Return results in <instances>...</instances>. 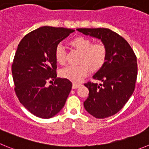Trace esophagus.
Instances as JSON below:
<instances>
[{"label":"esophagus","instance_id":"esophagus-1","mask_svg":"<svg viewBox=\"0 0 149 149\" xmlns=\"http://www.w3.org/2000/svg\"><path fill=\"white\" fill-rule=\"evenodd\" d=\"M80 85H81L80 84H77V83H73V86H72V88H73V89H76V88H79Z\"/></svg>","mask_w":149,"mask_h":149}]
</instances>
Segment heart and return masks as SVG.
Masks as SVG:
<instances>
[{"label":"heart","instance_id":"heart-1","mask_svg":"<svg viewBox=\"0 0 149 149\" xmlns=\"http://www.w3.org/2000/svg\"><path fill=\"white\" fill-rule=\"evenodd\" d=\"M70 44L81 53L79 59L80 65L63 68L60 71L61 77L78 82L87 76L88 68L91 72L99 71L106 62L108 49L102 43L93 44V41L87 37L77 36L70 41ZM55 58L59 65L65 64L66 52L61 45L56 46Z\"/></svg>","mask_w":149,"mask_h":149}]
</instances>
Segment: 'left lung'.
I'll return each mask as SVG.
<instances>
[{"mask_svg": "<svg viewBox=\"0 0 149 149\" xmlns=\"http://www.w3.org/2000/svg\"><path fill=\"white\" fill-rule=\"evenodd\" d=\"M77 30L100 39L108 49L106 62L93 76V79L102 83L84 84L89 90L84 108L98 119L113 116L124 107L134 91L137 76L136 56L129 44L111 29L79 28Z\"/></svg>", "mask_w": 149, "mask_h": 149, "instance_id": "obj_1", "label": "left lung"}]
</instances>
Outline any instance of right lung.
Segmentation results:
<instances>
[{
    "instance_id": "right-lung-1",
    "label": "right lung",
    "mask_w": 149,
    "mask_h": 149,
    "mask_svg": "<svg viewBox=\"0 0 149 149\" xmlns=\"http://www.w3.org/2000/svg\"><path fill=\"white\" fill-rule=\"evenodd\" d=\"M74 30L41 26L20 41L12 65L15 91L20 102L35 116L49 119L62 109L72 83L57 78L55 49ZM54 83L48 86L47 82Z\"/></svg>"
}]
</instances>
